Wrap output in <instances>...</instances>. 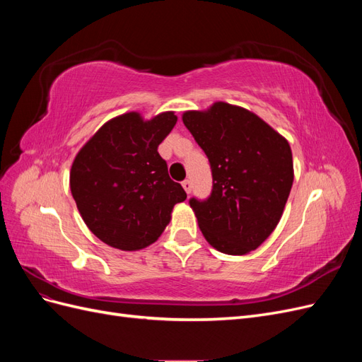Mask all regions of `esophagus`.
Masks as SVG:
<instances>
[{
	"label": "esophagus",
	"mask_w": 362,
	"mask_h": 362,
	"mask_svg": "<svg viewBox=\"0 0 362 362\" xmlns=\"http://www.w3.org/2000/svg\"><path fill=\"white\" fill-rule=\"evenodd\" d=\"M182 187H184V190H185V192L190 193V192H192V181H189V180L182 181Z\"/></svg>",
	"instance_id": "obj_1"
}]
</instances>
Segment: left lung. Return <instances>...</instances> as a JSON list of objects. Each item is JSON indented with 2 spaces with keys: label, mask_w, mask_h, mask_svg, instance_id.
Instances as JSON below:
<instances>
[{
  "label": "left lung",
  "mask_w": 362,
  "mask_h": 362,
  "mask_svg": "<svg viewBox=\"0 0 362 362\" xmlns=\"http://www.w3.org/2000/svg\"><path fill=\"white\" fill-rule=\"evenodd\" d=\"M182 122L211 164L210 198L190 199L205 240L228 255L249 254L273 233L288 199L294 170L287 139L222 101L184 112Z\"/></svg>",
  "instance_id": "left-lung-1"
}]
</instances>
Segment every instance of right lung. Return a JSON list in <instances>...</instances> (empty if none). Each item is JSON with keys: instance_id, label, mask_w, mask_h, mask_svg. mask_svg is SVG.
Listing matches in <instances>:
<instances>
[{"instance_id": "obj_1", "label": "right lung", "mask_w": 362, "mask_h": 362, "mask_svg": "<svg viewBox=\"0 0 362 362\" xmlns=\"http://www.w3.org/2000/svg\"><path fill=\"white\" fill-rule=\"evenodd\" d=\"M177 120L173 112L151 119L124 113L107 120L75 156L71 193L87 228L105 245L120 250L152 245L175 204L187 198L158 154Z\"/></svg>"}]
</instances>
